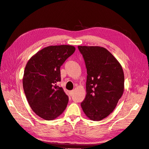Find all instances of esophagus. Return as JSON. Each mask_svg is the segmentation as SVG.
I'll use <instances>...</instances> for the list:
<instances>
[{"label": "esophagus", "instance_id": "esophagus-1", "mask_svg": "<svg viewBox=\"0 0 149 149\" xmlns=\"http://www.w3.org/2000/svg\"><path fill=\"white\" fill-rule=\"evenodd\" d=\"M73 93H74V91H73V90H72V91H71L70 92V95L71 96H73Z\"/></svg>", "mask_w": 149, "mask_h": 149}]
</instances>
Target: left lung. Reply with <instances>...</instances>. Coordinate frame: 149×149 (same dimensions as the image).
<instances>
[{"label": "left lung", "instance_id": "8db88e82", "mask_svg": "<svg viewBox=\"0 0 149 149\" xmlns=\"http://www.w3.org/2000/svg\"><path fill=\"white\" fill-rule=\"evenodd\" d=\"M87 69L86 95L81 104L92 120H101L116 108L123 96L124 74L123 68L107 49L97 46H78Z\"/></svg>", "mask_w": 149, "mask_h": 149}]
</instances>
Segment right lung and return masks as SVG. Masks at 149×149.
<instances>
[{"mask_svg":"<svg viewBox=\"0 0 149 149\" xmlns=\"http://www.w3.org/2000/svg\"><path fill=\"white\" fill-rule=\"evenodd\" d=\"M75 47L71 45L49 46L31 56L26 65L23 88L31 109L40 118L52 120L60 116L68 102L61 87L60 67L73 55Z\"/></svg>","mask_w":149,"mask_h":149,"instance_id":"1","label":"right lung"}]
</instances>
